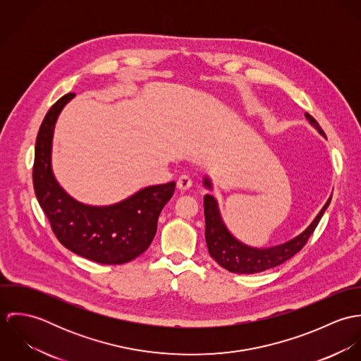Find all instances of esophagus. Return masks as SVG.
Returning <instances> with one entry per match:
<instances>
[{
	"label": "esophagus",
	"instance_id": "obj_1",
	"mask_svg": "<svg viewBox=\"0 0 361 361\" xmlns=\"http://www.w3.org/2000/svg\"><path fill=\"white\" fill-rule=\"evenodd\" d=\"M193 185V179L189 175H180L178 179V188L180 190H188L190 189Z\"/></svg>",
	"mask_w": 361,
	"mask_h": 361
}]
</instances>
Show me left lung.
<instances>
[{
	"label": "left lung",
	"instance_id": "left-lung-1",
	"mask_svg": "<svg viewBox=\"0 0 361 361\" xmlns=\"http://www.w3.org/2000/svg\"><path fill=\"white\" fill-rule=\"evenodd\" d=\"M306 118L310 123L325 137L324 130L318 125V122L306 114ZM204 186L211 189V180L204 178ZM331 203V197L321 208L318 215L309 225L306 231H303L299 236L285 242L282 245L268 247V249H257L250 247L242 242H239L225 226L216 200L211 196H204V216H206V242L209 256L214 258L222 268L233 272V274H257L265 269L281 265L282 262L293 257L299 253L305 245L307 243L310 236L317 228L321 216Z\"/></svg>",
	"mask_w": 361,
	"mask_h": 361
}]
</instances>
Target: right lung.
I'll list each match as a JSON object with an SVG mask.
<instances>
[{
	"instance_id": "obj_1",
	"label": "right lung",
	"mask_w": 361,
	"mask_h": 361,
	"mask_svg": "<svg viewBox=\"0 0 361 361\" xmlns=\"http://www.w3.org/2000/svg\"><path fill=\"white\" fill-rule=\"evenodd\" d=\"M65 94L49 109L39 129L33 186L56 239L72 253L100 264H125L145 253L154 239L161 209L175 192V182L147 186L112 206H87L72 199L51 168L52 135Z\"/></svg>"
}]
</instances>
